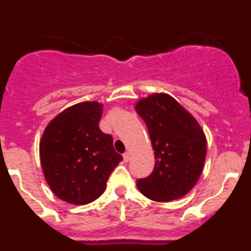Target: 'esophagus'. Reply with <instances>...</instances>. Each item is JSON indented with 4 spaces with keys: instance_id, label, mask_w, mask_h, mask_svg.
I'll list each match as a JSON object with an SVG mask.
<instances>
[{
    "instance_id": "esophagus-1",
    "label": "esophagus",
    "mask_w": 251,
    "mask_h": 251,
    "mask_svg": "<svg viewBox=\"0 0 251 251\" xmlns=\"http://www.w3.org/2000/svg\"><path fill=\"white\" fill-rule=\"evenodd\" d=\"M123 159H124V162H129V159H130V153L129 152H126L123 154Z\"/></svg>"
}]
</instances>
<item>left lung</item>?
Instances as JSON below:
<instances>
[{
    "label": "left lung",
    "mask_w": 251,
    "mask_h": 251,
    "mask_svg": "<svg viewBox=\"0 0 251 251\" xmlns=\"http://www.w3.org/2000/svg\"><path fill=\"white\" fill-rule=\"evenodd\" d=\"M136 110L145 121L156 165L146 178L137 179L139 191L165 202L185 196L200 178L206 157V138L200 124L167 94L141 99Z\"/></svg>",
    "instance_id": "8db88e82"
}]
</instances>
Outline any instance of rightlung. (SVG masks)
<instances>
[{
  "instance_id": "add662e5",
  "label": "right lung",
  "mask_w": 251,
  "mask_h": 251,
  "mask_svg": "<svg viewBox=\"0 0 251 251\" xmlns=\"http://www.w3.org/2000/svg\"><path fill=\"white\" fill-rule=\"evenodd\" d=\"M103 105L75 104L50 122L40 142L44 175L59 199L74 205L93 202L123 157L99 128Z\"/></svg>"
}]
</instances>
